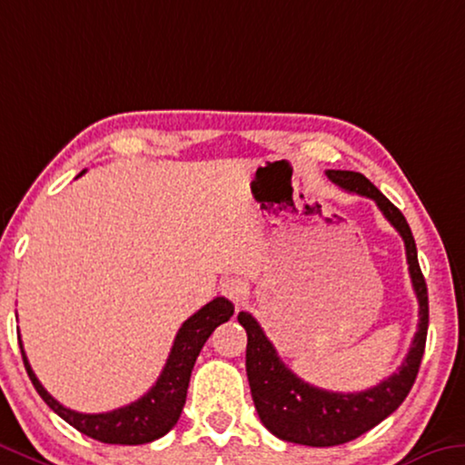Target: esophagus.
Wrapping results in <instances>:
<instances>
[{
    "label": "esophagus",
    "instance_id": "obj_1",
    "mask_svg": "<svg viewBox=\"0 0 465 465\" xmlns=\"http://www.w3.org/2000/svg\"><path fill=\"white\" fill-rule=\"evenodd\" d=\"M221 293H223L227 300H232L235 306H242L248 296V290H246V285L240 282V279L227 277V279H223V283H221Z\"/></svg>",
    "mask_w": 465,
    "mask_h": 465
}]
</instances>
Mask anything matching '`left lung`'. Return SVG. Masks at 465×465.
Returning a JSON list of instances; mask_svg holds the SVG:
<instances>
[{
	"label": "left lung",
	"instance_id": "1",
	"mask_svg": "<svg viewBox=\"0 0 465 465\" xmlns=\"http://www.w3.org/2000/svg\"><path fill=\"white\" fill-rule=\"evenodd\" d=\"M327 178L348 193L372 198L389 223L400 232L420 308L418 331L400 371L358 393H333L308 385L282 362L254 316L238 314L248 335L246 374L261 422L282 440L308 447L343 445L391 416L414 385L429 331V290L418 264L414 235L401 211L362 173L327 169Z\"/></svg>",
	"mask_w": 465,
	"mask_h": 465
}]
</instances>
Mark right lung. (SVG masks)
Wrapping results in <instances>:
<instances>
[{"instance_id":"right-lung-1","label":"right lung","mask_w":465,"mask_h":465,"mask_svg":"<svg viewBox=\"0 0 465 465\" xmlns=\"http://www.w3.org/2000/svg\"><path fill=\"white\" fill-rule=\"evenodd\" d=\"M84 172H80L78 178ZM232 314L233 304L225 298L211 300L209 304L194 312L180 327L178 335H175L167 362L163 366V371H161L157 382L151 387V391L144 393L140 400L132 401L130 405L105 411V414H80V411L64 408L60 401L54 400V397L45 391V387H43L39 379H36L31 364H28V358L25 353V348H22L20 337L18 343L22 360H25V368L28 377L33 381L36 393L43 397V401H45L57 416L64 418L65 422L86 434V437L101 440V443L144 445L151 443L154 439L163 437V434L172 430L175 422H178L183 403H186L190 374H193L198 353H201L203 345L206 343V339L211 337L213 331H215L221 322L230 321Z\"/></svg>"}]
</instances>
